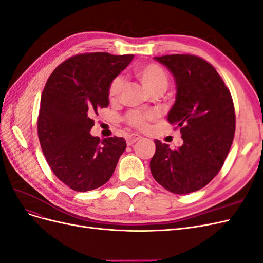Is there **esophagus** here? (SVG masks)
Masks as SVG:
<instances>
[{
    "label": "esophagus",
    "instance_id": "34e87169",
    "mask_svg": "<svg viewBox=\"0 0 263 263\" xmlns=\"http://www.w3.org/2000/svg\"><path fill=\"white\" fill-rule=\"evenodd\" d=\"M141 138H142V137L140 136V135H138V134H132V135H129L128 137H127V145L132 146V145H134L136 141L140 140Z\"/></svg>",
    "mask_w": 263,
    "mask_h": 263
}]
</instances>
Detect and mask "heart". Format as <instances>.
I'll use <instances>...</instances> for the list:
<instances>
[{
	"instance_id": "1",
	"label": "heart",
	"mask_w": 263,
	"mask_h": 263,
	"mask_svg": "<svg viewBox=\"0 0 263 263\" xmlns=\"http://www.w3.org/2000/svg\"><path fill=\"white\" fill-rule=\"evenodd\" d=\"M134 73L146 89L153 93H161L169 85V74L162 66L157 62H148L139 65L134 69ZM124 86V81L121 77H115L108 85V98L110 101L118 99ZM154 118L150 112H139L132 110L125 116V122L135 128H145L147 122Z\"/></svg>"
}]
</instances>
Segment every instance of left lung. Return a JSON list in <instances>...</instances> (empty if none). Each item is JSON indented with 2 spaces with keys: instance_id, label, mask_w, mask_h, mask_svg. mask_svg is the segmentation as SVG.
I'll return each mask as SVG.
<instances>
[{
  "instance_id": "left-lung-1",
  "label": "left lung",
  "mask_w": 263,
  "mask_h": 263,
  "mask_svg": "<svg viewBox=\"0 0 263 263\" xmlns=\"http://www.w3.org/2000/svg\"><path fill=\"white\" fill-rule=\"evenodd\" d=\"M176 78L177 100L168 122L183 145L170 149L156 139L150 161L155 180L174 194L204 187L217 176L232 147L236 115L232 94L210 62L194 54L156 57Z\"/></svg>"
}]
</instances>
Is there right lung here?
Wrapping results in <instances>:
<instances>
[{"label": "right lung", "instance_id": "add662e5", "mask_svg": "<svg viewBox=\"0 0 263 263\" xmlns=\"http://www.w3.org/2000/svg\"><path fill=\"white\" fill-rule=\"evenodd\" d=\"M133 58L79 53L55 68L46 82L37 119L39 142L54 176L78 192L105 184L126 149L123 137L100 140L90 130L92 117L108 106L110 81Z\"/></svg>", "mask_w": 263, "mask_h": 263}]
</instances>
